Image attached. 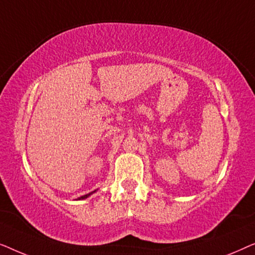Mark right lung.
<instances>
[{"label": "right lung", "mask_w": 255, "mask_h": 255, "mask_svg": "<svg viewBox=\"0 0 255 255\" xmlns=\"http://www.w3.org/2000/svg\"><path fill=\"white\" fill-rule=\"evenodd\" d=\"M95 191H96V190H94V191H92V193H89V194H87V195H83V196H81V197H79V198H78V200H85V198H87V197H89V196H90V195H92V194H94V193H95Z\"/></svg>", "instance_id": "obj_1"}]
</instances>
